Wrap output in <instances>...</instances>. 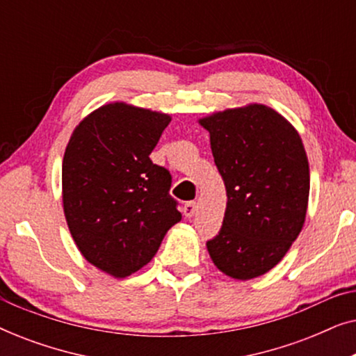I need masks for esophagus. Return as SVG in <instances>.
<instances>
[{
    "label": "esophagus",
    "mask_w": 356,
    "mask_h": 356,
    "mask_svg": "<svg viewBox=\"0 0 356 356\" xmlns=\"http://www.w3.org/2000/svg\"><path fill=\"white\" fill-rule=\"evenodd\" d=\"M196 211H197V206L194 201H189L183 206V213H184V217H188V218H191L194 213H196Z\"/></svg>",
    "instance_id": "34e87169"
}]
</instances>
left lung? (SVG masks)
Segmentation results:
<instances>
[{
  "instance_id": "1",
  "label": "left lung",
  "mask_w": 356,
  "mask_h": 356,
  "mask_svg": "<svg viewBox=\"0 0 356 356\" xmlns=\"http://www.w3.org/2000/svg\"><path fill=\"white\" fill-rule=\"evenodd\" d=\"M211 134L227 189L222 228L207 241L223 274L250 280L269 272L303 228L309 165L300 134L266 105L199 120Z\"/></svg>"
}]
</instances>
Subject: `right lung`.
Wrapping results in <instances>:
<instances>
[{
    "label": "right lung",
    "instance_id": "obj_1",
    "mask_svg": "<svg viewBox=\"0 0 356 356\" xmlns=\"http://www.w3.org/2000/svg\"><path fill=\"white\" fill-rule=\"evenodd\" d=\"M170 116L126 104L81 121L63 159V206L77 248L106 274L128 277L181 220L172 175L150 160Z\"/></svg>",
    "mask_w": 356,
    "mask_h": 356
}]
</instances>
